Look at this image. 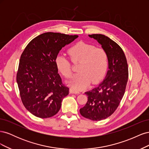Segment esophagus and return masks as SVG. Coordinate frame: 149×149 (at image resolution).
Listing matches in <instances>:
<instances>
[{"mask_svg": "<svg viewBox=\"0 0 149 149\" xmlns=\"http://www.w3.org/2000/svg\"><path fill=\"white\" fill-rule=\"evenodd\" d=\"M70 93H72V94H79V92L78 91H76V90L74 89V88H70Z\"/></svg>", "mask_w": 149, "mask_h": 149, "instance_id": "obj_1", "label": "esophagus"}]
</instances>
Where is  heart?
Returning a JSON list of instances; mask_svg holds the SVG:
<instances>
[{"mask_svg": "<svg viewBox=\"0 0 149 149\" xmlns=\"http://www.w3.org/2000/svg\"><path fill=\"white\" fill-rule=\"evenodd\" d=\"M68 53L73 62L81 61L78 68L79 73L75 74L70 81V84L76 90L84 89L91 82L97 83L104 76L108 67V57L104 49L80 42L71 47ZM55 65L65 78L71 77V62L65 55H58Z\"/></svg>", "mask_w": 149, "mask_h": 149, "instance_id": "obj_1", "label": "heart"}]
</instances>
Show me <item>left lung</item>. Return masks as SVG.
Masks as SVG:
<instances>
[{"label":"left lung","instance_id":"obj_1","mask_svg":"<svg viewBox=\"0 0 149 149\" xmlns=\"http://www.w3.org/2000/svg\"><path fill=\"white\" fill-rule=\"evenodd\" d=\"M88 36L106 51L109 70L101 83L85 93L88 101L79 112L85 118L98 121L109 117L119 106L128 81V65L123 49L113 40L101 34Z\"/></svg>","mask_w":149,"mask_h":149}]
</instances>
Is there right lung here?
<instances>
[{
    "label": "right lung",
    "instance_id": "1",
    "mask_svg": "<svg viewBox=\"0 0 149 149\" xmlns=\"http://www.w3.org/2000/svg\"><path fill=\"white\" fill-rule=\"evenodd\" d=\"M78 37L60 33L47 32L37 36L22 53L17 74L21 100L30 113L48 118L60 111L61 102L69 94L62 83L55 65L63 47Z\"/></svg>",
    "mask_w": 149,
    "mask_h": 149
}]
</instances>
